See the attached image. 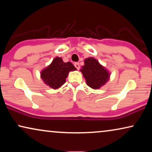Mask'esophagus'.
I'll return each instance as SVG.
<instances>
[{
    "mask_svg": "<svg viewBox=\"0 0 152 152\" xmlns=\"http://www.w3.org/2000/svg\"><path fill=\"white\" fill-rule=\"evenodd\" d=\"M74 65H75V68H77V70H79V69H80V64H79V63H77V62H76V63H75V64H74Z\"/></svg>",
    "mask_w": 152,
    "mask_h": 152,
    "instance_id": "esophagus-1",
    "label": "esophagus"
}]
</instances>
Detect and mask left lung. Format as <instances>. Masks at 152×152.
<instances>
[{
    "label": "left lung",
    "instance_id": "1",
    "mask_svg": "<svg viewBox=\"0 0 152 152\" xmlns=\"http://www.w3.org/2000/svg\"><path fill=\"white\" fill-rule=\"evenodd\" d=\"M85 78L86 84L93 89H99L106 84L110 79L111 73L94 57L85 59L84 65L80 70Z\"/></svg>",
    "mask_w": 152,
    "mask_h": 152
}]
</instances>
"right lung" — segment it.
I'll return each instance as SVG.
<instances>
[{"label": "right lung", "mask_w": 152, "mask_h": 152, "mask_svg": "<svg viewBox=\"0 0 152 152\" xmlns=\"http://www.w3.org/2000/svg\"><path fill=\"white\" fill-rule=\"evenodd\" d=\"M76 70L71 62L65 63L61 57H56L50 65L41 70L40 76L47 86L56 90L64 84L68 73Z\"/></svg>", "instance_id": "add662e5"}]
</instances>
